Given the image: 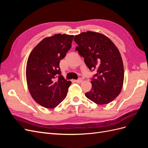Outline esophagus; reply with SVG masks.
I'll return each instance as SVG.
<instances>
[{
  "instance_id": "obj_1",
  "label": "esophagus",
  "mask_w": 148,
  "mask_h": 148,
  "mask_svg": "<svg viewBox=\"0 0 148 148\" xmlns=\"http://www.w3.org/2000/svg\"><path fill=\"white\" fill-rule=\"evenodd\" d=\"M82 81H83V79H82V78H79V79H77V80H75V82L76 83H82Z\"/></svg>"
}]
</instances>
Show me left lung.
I'll list each match as a JSON object with an SVG mask.
<instances>
[{
  "label": "left lung",
  "instance_id": "left-lung-1",
  "mask_svg": "<svg viewBox=\"0 0 148 148\" xmlns=\"http://www.w3.org/2000/svg\"><path fill=\"white\" fill-rule=\"evenodd\" d=\"M76 51L84 58L88 69L97 73L91 78L92 88L85 96L97 104H107L122 89L124 69L122 57L111 40L101 33L87 31L76 35Z\"/></svg>",
  "mask_w": 148,
  "mask_h": 148
}]
</instances>
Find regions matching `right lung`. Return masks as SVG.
Returning <instances> with one entry per match:
<instances>
[{
  "label": "right lung",
  "instance_id": "right-lung-1",
  "mask_svg": "<svg viewBox=\"0 0 148 148\" xmlns=\"http://www.w3.org/2000/svg\"><path fill=\"white\" fill-rule=\"evenodd\" d=\"M73 38V35L65 34L46 38L29 56L26 70L29 91L46 108H54L66 96L71 82L62 77L59 63L71 48Z\"/></svg>",
  "mask_w": 148,
  "mask_h": 148
}]
</instances>
